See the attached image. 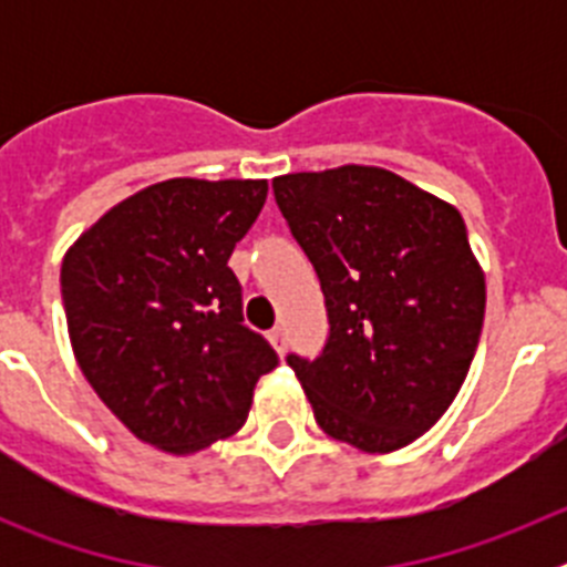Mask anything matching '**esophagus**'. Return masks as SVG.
Returning a JSON list of instances; mask_svg holds the SVG:
<instances>
[{"instance_id":"1","label":"esophagus","mask_w":567,"mask_h":567,"mask_svg":"<svg viewBox=\"0 0 567 567\" xmlns=\"http://www.w3.org/2000/svg\"><path fill=\"white\" fill-rule=\"evenodd\" d=\"M269 340H272V346H275V352L278 354H284L287 352V334H284V329H272V332H269Z\"/></svg>"}]
</instances>
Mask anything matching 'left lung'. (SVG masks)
<instances>
[{
    "instance_id": "1",
    "label": "left lung",
    "mask_w": 567,
    "mask_h": 567,
    "mask_svg": "<svg viewBox=\"0 0 567 567\" xmlns=\"http://www.w3.org/2000/svg\"><path fill=\"white\" fill-rule=\"evenodd\" d=\"M327 298L318 360L289 354L318 425L360 452L423 437L477 352L485 272L457 207L369 164L272 178Z\"/></svg>"
}]
</instances>
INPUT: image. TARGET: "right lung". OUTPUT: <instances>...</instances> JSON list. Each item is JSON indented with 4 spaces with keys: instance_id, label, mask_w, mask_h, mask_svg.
Returning a JSON list of instances; mask_svg holds the SVG:
<instances>
[{
    "instance_id": "right-lung-1",
    "label": "right lung",
    "mask_w": 567,
    "mask_h": 567,
    "mask_svg": "<svg viewBox=\"0 0 567 567\" xmlns=\"http://www.w3.org/2000/svg\"><path fill=\"white\" fill-rule=\"evenodd\" d=\"M264 178H169L110 207L62 260L76 363L124 429L167 454L233 437L278 358L244 327L227 267Z\"/></svg>"
}]
</instances>
